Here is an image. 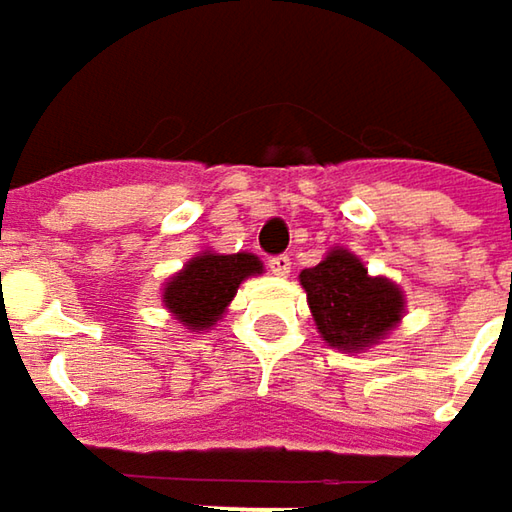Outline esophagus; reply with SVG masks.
<instances>
[{
	"instance_id": "1",
	"label": "esophagus",
	"mask_w": 512,
	"mask_h": 512,
	"mask_svg": "<svg viewBox=\"0 0 512 512\" xmlns=\"http://www.w3.org/2000/svg\"><path fill=\"white\" fill-rule=\"evenodd\" d=\"M290 266H293V263H290V257L287 255H278L269 260V272H272V275H278V278L290 275Z\"/></svg>"
}]
</instances>
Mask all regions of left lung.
<instances>
[{"label":"left lung","instance_id":"8db88e82","mask_svg":"<svg viewBox=\"0 0 512 512\" xmlns=\"http://www.w3.org/2000/svg\"><path fill=\"white\" fill-rule=\"evenodd\" d=\"M320 338L341 353H364L382 344L406 314L397 281L370 275L350 249H329L326 257L299 272Z\"/></svg>","mask_w":512,"mask_h":512}]
</instances>
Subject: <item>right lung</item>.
<instances>
[{
    "label": "right lung",
    "instance_id": "right-lung-1",
    "mask_svg": "<svg viewBox=\"0 0 512 512\" xmlns=\"http://www.w3.org/2000/svg\"><path fill=\"white\" fill-rule=\"evenodd\" d=\"M260 272L263 263L252 252L219 255L204 249L162 284V305L189 332H207L222 320L240 284Z\"/></svg>",
    "mask_w": 512,
    "mask_h": 512
}]
</instances>
